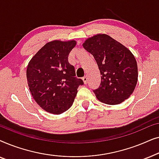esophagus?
<instances>
[{"instance_id":"1","label":"esophagus","mask_w":159,"mask_h":159,"mask_svg":"<svg viewBox=\"0 0 159 159\" xmlns=\"http://www.w3.org/2000/svg\"><path fill=\"white\" fill-rule=\"evenodd\" d=\"M82 80H83L84 84H87V82H88V78L87 76H84V77L82 78Z\"/></svg>"}]
</instances>
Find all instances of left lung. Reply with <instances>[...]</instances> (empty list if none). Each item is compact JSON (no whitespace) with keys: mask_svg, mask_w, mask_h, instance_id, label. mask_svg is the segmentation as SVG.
<instances>
[{"mask_svg":"<svg viewBox=\"0 0 159 159\" xmlns=\"http://www.w3.org/2000/svg\"><path fill=\"white\" fill-rule=\"evenodd\" d=\"M82 46L94 57L101 82L93 90L95 96L108 105L127 99L138 82V65L129 49L106 34H98L84 41Z\"/></svg>","mask_w":159,"mask_h":159,"instance_id":"obj_1","label":"left lung"}]
</instances>
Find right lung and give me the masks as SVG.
Masks as SVG:
<instances>
[{
    "label": "right lung",
    "mask_w": 159,
    "mask_h": 159,
    "mask_svg": "<svg viewBox=\"0 0 159 159\" xmlns=\"http://www.w3.org/2000/svg\"><path fill=\"white\" fill-rule=\"evenodd\" d=\"M75 40H53L48 43L30 61L27 79L30 93L43 109L61 114L72 106L77 88L83 84L75 77V67L68 56Z\"/></svg>",
    "instance_id": "1"
}]
</instances>
